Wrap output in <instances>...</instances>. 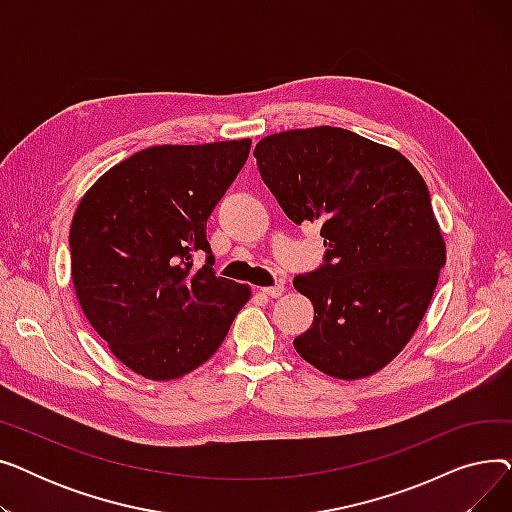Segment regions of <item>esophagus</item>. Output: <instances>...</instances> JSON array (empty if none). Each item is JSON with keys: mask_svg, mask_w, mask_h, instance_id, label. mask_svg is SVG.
I'll return each mask as SVG.
<instances>
[{"mask_svg": "<svg viewBox=\"0 0 512 512\" xmlns=\"http://www.w3.org/2000/svg\"><path fill=\"white\" fill-rule=\"evenodd\" d=\"M263 292L267 294V297L278 299V297H282V294L286 292V286H284V284H274V286H267V288H263Z\"/></svg>", "mask_w": 512, "mask_h": 512, "instance_id": "obj_1", "label": "esophagus"}]
</instances>
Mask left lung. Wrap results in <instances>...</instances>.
Segmentation results:
<instances>
[{
  "label": "left lung",
  "mask_w": 512,
  "mask_h": 512,
  "mask_svg": "<svg viewBox=\"0 0 512 512\" xmlns=\"http://www.w3.org/2000/svg\"><path fill=\"white\" fill-rule=\"evenodd\" d=\"M263 182L294 224H319L326 263L294 278L313 303L297 353L336 380L386 367L432 303L446 242L427 184L400 151L336 126L270 134Z\"/></svg>",
  "instance_id": "left-lung-1"
}]
</instances>
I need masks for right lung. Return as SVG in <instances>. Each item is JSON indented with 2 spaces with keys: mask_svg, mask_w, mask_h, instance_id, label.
I'll return each mask as SVG.
<instances>
[{
  "mask_svg": "<svg viewBox=\"0 0 512 512\" xmlns=\"http://www.w3.org/2000/svg\"><path fill=\"white\" fill-rule=\"evenodd\" d=\"M251 139L157 145L107 170L80 199L70 267L80 307L114 357L147 380H178L224 342L249 284L213 274L207 218ZM197 250L208 253L199 271Z\"/></svg>",
  "mask_w": 512,
  "mask_h": 512,
  "instance_id": "obj_1",
  "label": "right lung"
}]
</instances>
